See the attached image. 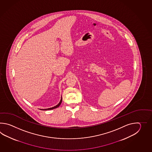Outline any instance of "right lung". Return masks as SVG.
Here are the masks:
<instances>
[{
	"label": "right lung",
	"mask_w": 152,
	"mask_h": 152,
	"mask_svg": "<svg viewBox=\"0 0 152 152\" xmlns=\"http://www.w3.org/2000/svg\"><path fill=\"white\" fill-rule=\"evenodd\" d=\"M62 97L61 98V100H60V102L58 103V105H56V106H55V107H50V108H48V109H40V110H52V109H55V108H57V107H58L60 105V104H61L62 102Z\"/></svg>",
	"instance_id": "right-lung-1"
}]
</instances>
